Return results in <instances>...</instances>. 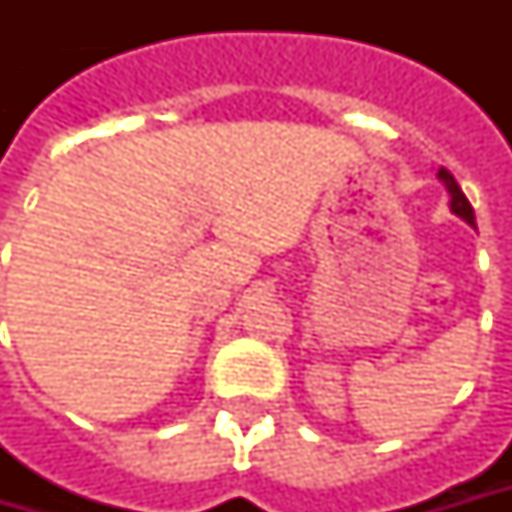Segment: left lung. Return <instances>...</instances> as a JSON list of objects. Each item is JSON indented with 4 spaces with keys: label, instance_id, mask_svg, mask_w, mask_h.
<instances>
[{
    "label": "left lung",
    "instance_id": "8db88e82",
    "mask_svg": "<svg viewBox=\"0 0 512 512\" xmlns=\"http://www.w3.org/2000/svg\"><path fill=\"white\" fill-rule=\"evenodd\" d=\"M439 179H442L444 187H447V193H450V210H453L456 216H462L467 225L476 227V213H473V205L467 202V196L462 193L459 182L453 179V173H450L447 168H439Z\"/></svg>",
    "mask_w": 512,
    "mask_h": 512
}]
</instances>
